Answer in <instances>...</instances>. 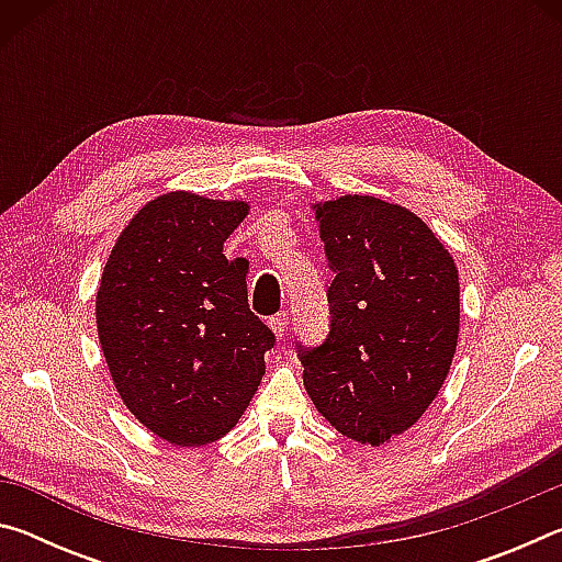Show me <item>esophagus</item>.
Instances as JSON below:
<instances>
[{
    "mask_svg": "<svg viewBox=\"0 0 562 562\" xmlns=\"http://www.w3.org/2000/svg\"><path fill=\"white\" fill-rule=\"evenodd\" d=\"M288 325H290L288 312H278V315L270 317V329H272L278 337H284V331H288Z\"/></svg>",
    "mask_w": 562,
    "mask_h": 562,
    "instance_id": "34e87169",
    "label": "esophagus"
}]
</instances>
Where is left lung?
Here are the masks:
<instances>
[{"label": "left lung", "instance_id": "left-lung-1", "mask_svg": "<svg viewBox=\"0 0 562 562\" xmlns=\"http://www.w3.org/2000/svg\"><path fill=\"white\" fill-rule=\"evenodd\" d=\"M335 272L329 335L302 349L304 389L339 434L379 446L439 394L459 341V270L422 217L374 195L315 203Z\"/></svg>", "mask_w": 562, "mask_h": 562}]
</instances>
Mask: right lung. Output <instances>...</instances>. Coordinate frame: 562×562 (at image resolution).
<instances>
[{"mask_svg": "<svg viewBox=\"0 0 562 562\" xmlns=\"http://www.w3.org/2000/svg\"><path fill=\"white\" fill-rule=\"evenodd\" d=\"M247 211L188 190L158 195L123 227L101 274L97 327L113 384L173 446L231 431L274 345L247 304V262L223 255Z\"/></svg>", "mask_w": 562, "mask_h": 562, "instance_id": "add662e5", "label": "right lung"}]
</instances>
